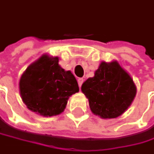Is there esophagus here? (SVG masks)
<instances>
[{"label":"esophagus","instance_id":"esophagus-1","mask_svg":"<svg viewBox=\"0 0 154 154\" xmlns=\"http://www.w3.org/2000/svg\"><path fill=\"white\" fill-rule=\"evenodd\" d=\"M83 79L82 78H79L78 79V84H79V87H81V85H82V84H83Z\"/></svg>","mask_w":154,"mask_h":154}]
</instances>
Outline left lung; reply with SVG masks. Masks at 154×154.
I'll list each match as a JSON object with an SVG mask.
<instances>
[{
  "instance_id": "1",
  "label": "left lung",
  "mask_w": 154,
  "mask_h": 154,
  "mask_svg": "<svg viewBox=\"0 0 154 154\" xmlns=\"http://www.w3.org/2000/svg\"><path fill=\"white\" fill-rule=\"evenodd\" d=\"M82 92L89 101L91 112L102 119L119 117L131 106L137 87L118 62H102L95 75L85 81Z\"/></svg>"
}]
</instances>
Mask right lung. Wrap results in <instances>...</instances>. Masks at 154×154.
<instances>
[{
	"instance_id": "add662e5",
	"label": "right lung",
	"mask_w": 154,
	"mask_h": 154,
	"mask_svg": "<svg viewBox=\"0 0 154 154\" xmlns=\"http://www.w3.org/2000/svg\"><path fill=\"white\" fill-rule=\"evenodd\" d=\"M19 91L27 108L47 117L63 113L79 85L70 71L61 68L57 57L43 55L22 75Z\"/></svg>"
}]
</instances>
